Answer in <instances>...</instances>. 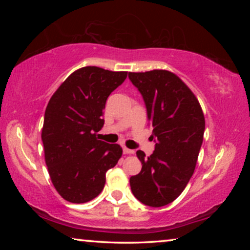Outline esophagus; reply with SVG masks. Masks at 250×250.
Here are the masks:
<instances>
[{"label":"esophagus","mask_w":250,"mask_h":250,"mask_svg":"<svg viewBox=\"0 0 250 250\" xmlns=\"http://www.w3.org/2000/svg\"><path fill=\"white\" fill-rule=\"evenodd\" d=\"M124 153H125V154H133L134 151L131 150V149H128V147L124 146Z\"/></svg>","instance_id":"1"}]
</instances>
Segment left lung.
<instances>
[{
	"mask_svg": "<svg viewBox=\"0 0 250 250\" xmlns=\"http://www.w3.org/2000/svg\"><path fill=\"white\" fill-rule=\"evenodd\" d=\"M129 78L143 97L156 141L147 158L137 151L142 168L130 177L131 191L145 205L161 207L176 200L193 175L204 137V113L192 90L171 71L129 73Z\"/></svg>",
	"mask_w": 250,
	"mask_h": 250,
	"instance_id": "obj_1",
	"label": "left lung"
}]
</instances>
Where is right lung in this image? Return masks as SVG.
I'll return each instance as SVG.
<instances>
[{
	"mask_svg": "<svg viewBox=\"0 0 250 250\" xmlns=\"http://www.w3.org/2000/svg\"><path fill=\"white\" fill-rule=\"evenodd\" d=\"M128 71L96 66L79 68L54 92L45 110L42 140L54 188L75 204L94 200L104 189L105 172L122 155L119 145L97 139L105 101Z\"/></svg>",
	"mask_w": 250,
	"mask_h": 250,
	"instance_id": "right-lung-1",
	"label": "right lung"
}]
</instances>
